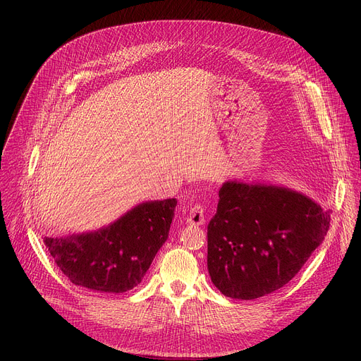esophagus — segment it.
Returning <instances> with one entry per match:
<instances>
[{
	"mask_svg": "<svg viewBox=\"0 0 361 361\" xmlns=\"http://www.w3.org/2000/svg\"><path fill=\"white\" fill-rule=\"evenodd\" d=\"M188 224L192 225H203L204 224V209L202 204H195L190 207V212L187 215Z\"/></svg>",
	"mask_w": 361,
	"mask_h": 361,
	"instance_id": "esophagus-1",
	"label": "esophagus"
}]
</instances>
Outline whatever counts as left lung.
Here are the masks:
<instances>
[{"instance_id":"obj_1","label":"left lung","mask_w":361,"mask_h":361,"mask_svg":"<svg viewBox=\"0 0 361 361\" xmlns=\"http://www.w3.org/2000/svg\"><path fill=\"white\" fill-rule=\"evenodd\" d=\"M331 215L288 188L224 183L207 225V271L226 297L253 300L288 283L319 247Z\"/></svg>"}]
</instances>
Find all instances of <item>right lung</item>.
<instances>
[{"label":"right lung","instance_id":"add662e5","mask_svg":"<svg viewBox=\"0 0 361 361\" xmlns=\"http://www.w3.org/2000/svg\"><path fill=\"white\" fill-rule=\"evenodd\" d=\"M177 200L146 202L104 230L71 237H44L56 267L74 286L124 293L142 282L168 238Z\"/></svg>","mask_w":361,"mask_h":361}]
</instances>
